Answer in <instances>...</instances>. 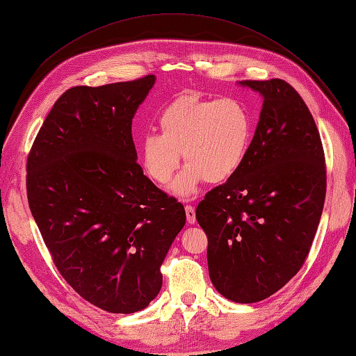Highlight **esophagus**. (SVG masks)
<instances>
[{"mask_svg": "<svg viewBox=\"0 0 356 356\" xmlns=\"http://www.w3.org/2000/svg\"><path fill=\"white\" fill-rule=\"evenodd\" d=\"M186 217H187L188 224L196 222V211H195V208L191 207V204H187V207H186Z\"/></svg>", "mask_w": 356, "mask_h": 356, "instance_id": "1", "label": "esophagus"}]
</instances>
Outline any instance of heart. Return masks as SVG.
<instances>
[{"label":"heart","instance_id":"obj_1","mask_svg":"<svg viewBox=\"0 0 356 356\" xmlns=\"http://www.w3.org/2000/svg\"><path fill=\"white\" fill-rule=\"evenodd\" d=\"M160 135L148 134L139 144L145 174L166 186L179 166V153L187 163L175 179L179 196L195 195L203 181L218 184L238 172L250 152L254 123L246 106L233 98L211 99L195 93L181 95L159 115Z\"/></svg>","mask_w":356,"mask_h":356}]
</instances>
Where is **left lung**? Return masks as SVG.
I'll return each instance as SVG.
<instances>
[{
	"mask_svg": "<svg viewBox=\"0 0 356 356\" xmlns=\"http://www.w3.org/2000/svg\"><path fill=\"white\" fill-rule=\"evenodd\" d=\"M263 95L242 168L204 195L196 218L208 236L209 277L236 303L275 294L305 264L327 191L325 154L298 92L281 79L245 80Z\"/></svg>",
	"mask_w": 356,
	"mask_h": 356,
	"instance_id": "obj_1",
	"label": "left lung"
}]
</instances>
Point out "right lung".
Here are the masks:
<instances>
[{
	"label": "right lung",
	"mask_w": 356,
	"mask_h": 356,
	"mask_svg": "<svg viewBox=\"0 0 356 356\" xmlns=\"http://www.w3.org/2000/svg\"><path fill=\"white\" fill-rule=\"evenodd\" d=\"M154 75L75 86L47 114L26 160V195L62 277L111 314L143 310L186 224L182 203L136 163L132 118Z\"/></svg>",
	"instance_id": "1"
}]
</instances>
